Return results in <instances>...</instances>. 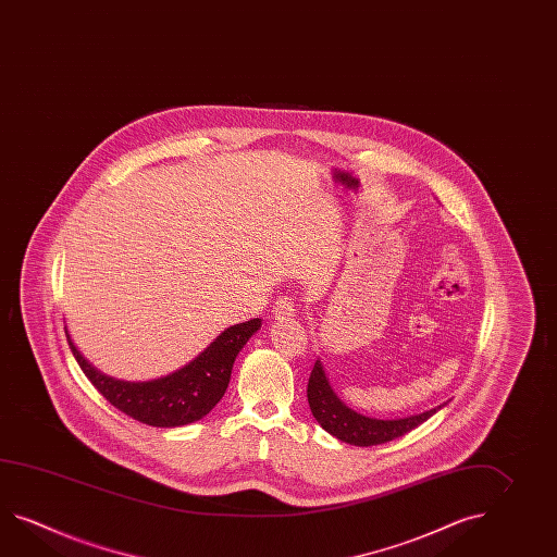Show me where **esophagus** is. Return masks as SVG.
Instances as JSON below:
<instances>
[{"instance_id": "esophagus-1", "label": "esophagus", "mask_w": 557, "mask_h": 557, "mask_svg": "<svg viewBox=\"0 0 557 557\" xmlns=\"http://www.w3.org/2000/svg\"><path fill=\"white\" fill-rule=\"evenodd\" d=\"M296 315V304L292 297L282 296L275 299L273 304V318L275 320H285V318H292Z\"/></svg>"}]
</instances>
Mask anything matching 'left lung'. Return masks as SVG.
<instances>
[{"instance_id":"obj_1","label":"left lung","mask_w":557,"mask_h":557,"mask_svg":"<svg viewBox=\"0 0 557 557\" xmlns=\"http://www.w3.org/2000/svg\"><path fill=\"white\" fill-rule=\"evenodd\" d=\"M308 401L313 418L318 420L325 432L332 433L346 444L359 445V447L385 444V442L396 440L399 435H406L423 421L430 420L437 409L445 406L444 404V406L428 409L418 416H408V418H399V420H375V418L361 416L358 411L347 408L346 404L335 396L332 385L325 377L320 359L315 361L311 375H309Z\"/></svg>"}]
</instances>
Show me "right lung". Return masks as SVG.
<instances>
[{
	"label": "right lung",
	"mask_w": 557,
	"mask_h": 557,
	"mask_svg": "<svg viewBox=\"0 0 557 557\" xmlns=\"http://www.w3.org/2000/svg\"><path fill=\"white\" fill-rule=\"evenodd\" d=\"M260 327V318L232 325L182 370L151 382H122L101 373L77 351L67 330L65 335L87 380L113 408L153 428H177L201 420L215 408L227 389L239 349Z\"/></svg>",
	"instance_id": "obj_1"
}]
</instances>
